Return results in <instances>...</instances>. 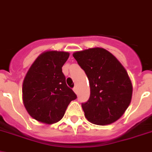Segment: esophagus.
<instances>
[{"instance_id": "obj_1", "label": "esophagus", "mask_w": 152, "mask_h": 152, "mask_svg": "<svg viewBox=\"0 0 152 152\" xmlns=\"http://www.w3.org/2000/svg\"><path fill=\"white\" fill-rule=\"evenodd\" d=\"M73 90H74V91H75V94H77V87L74 88Z\"/></svg>"}]
</instances>
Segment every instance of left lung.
Masks as SVG:
<instances>
[{"label":"left lung","mask_w":152,"mask_h":152,"mask_svg":"<svg viewBox=\"0 0 152 152\" xmlns=\"http://www.w3.org/2000/svg\"><path fill=\"white\" fill-rule=\"evenodd\" d=\"M73 56L89 81V99L81 105L85 117L101 126L119 120L132 99V83L126 69L101 47L77 51Z\"/></svg>","instance_id":"left-lung-1"}]
</instances>
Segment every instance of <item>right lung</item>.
Segmentation results:
<instances>
[{
  "instance_id": "1",
  "label": "right lung",
  "mask_w": 152,
  "mask_h": 152,
  "mask_svg": "<svg viewBox=\"0 0 152 152\" xmlns=\"http://www.w3.org/2000/svg\"><path fill=\"white\" fill-rule=\"evenodd\" d=\"M70 53L47 50L28 69L22 84V100L32 118L45 124L58 122L77 96L67 87L62 67Z\"/></svg>"
}]
</instances>
